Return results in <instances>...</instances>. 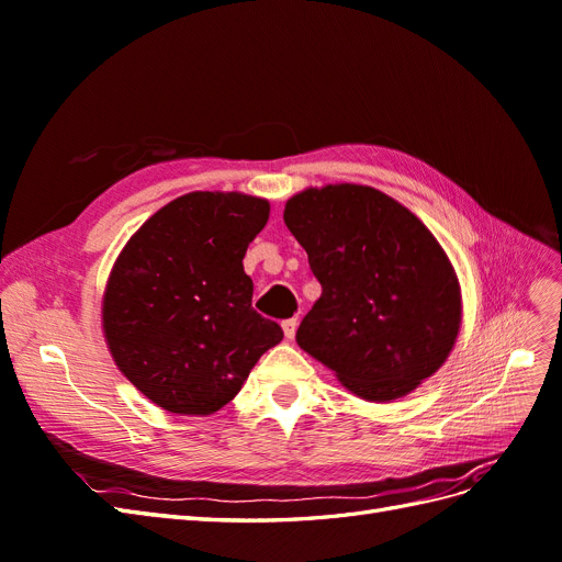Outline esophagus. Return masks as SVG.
Instances as JSON below:
<instances>
[{
  "label": "esophagus",
  "instance_id": "esophagus-1",
  "mask_svg": "<svg viewBox=\"0 0 562 562\" xmlns=\"http://www.w3.org/2000/svg\"><path fill=\"white\" fill-rule=\"evenodd\" d=\"M297 316H293V318H285L281 326H283V335L288 337V339H293L295 337V330H297Z\"/></svg>",
  "mask_w": 562,
  "mask_h": 562
}]
</instances>
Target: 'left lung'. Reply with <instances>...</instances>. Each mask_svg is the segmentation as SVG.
<instances>
[{"label": "left lung", "mask_w": 562, "mask_h": 562, "mask_svg": "<svg viewBox=\"0 0 562 562\" xmlns=\"http://www.w3.org/2000/svg\"><path fill=\"white\" fill-rule=\"evenodd\" d=\"M285 227L307 250L321 297L297 345L356 396L394 401L443 366L459 333V283L434 234L363 184L288 199Z\"/></svg>", "instance_id": "obj_1"}]
</instances>
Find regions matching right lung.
<instances>
[{
  "label": "right lung",
  "instance_id": "right-lung-1",
  "mask_svg": "<svg viewBox=\"0 0 562 562\" xmlns=\"http://www.w3.org/2000/svg\"><path fill=\"white\" fill-rule=\"evenodd\" d=\"M267 217L265 199L192 192L151 215L119 255L103 302L108 345L164 411H220L283 339L279 323L252 310L244 271Z\"/></svg>",
  "mask_w": 562,
  "mask_h": 562
}]
</instances>
